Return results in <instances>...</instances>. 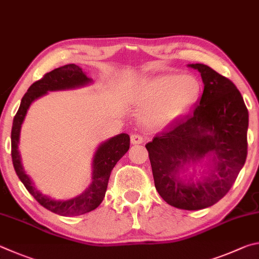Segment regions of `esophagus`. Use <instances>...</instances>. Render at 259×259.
Listing matches in <instances>:
<instances>
[{
	"mask_svg": "<svg viewBox=\"0 0 259 259\" xmlns=\"http://www.w3.org/2000/svg\"><path fill=\"white\" fill-rule=\"evenodd\" d=\"M131 142L133 144H141L144 142V138L140 134H132L131 135Z\"/></svg>",
	"mask_w": 259,
	"mask_h": 259,
	"instance_id": "34e87169",
	"label": "esophagus"
}]
</instances>
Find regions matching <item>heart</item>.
Segmentation results:
<instances>
[{
	"label": "heart",
	"mask_w": 259,
	"mask_h": 259,
	"mask_svg": "<svg viewBox=\"0 0 259 259\" xmlns=\"http://www.w3.org/2000/svg\"><path fill=\"white\" fill-rule=\"evenodd\" d=\"M201 86L192 75H162L140 86L134 102L147 108L144 121L151 127H162L173 122L197 101Z\"/></svg>",
	"instance_id": "b5f03b06"
}]
</instances>
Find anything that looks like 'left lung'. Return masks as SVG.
<instances>
[{"label": "left lung", "instance_id": "obj_1", "mask_svg": "<svg viewBox=\"0 0 259 259\" xmlns=\"http://www.w3.org/2000/svg\"><path fill=\"white\" fill-rule=\"evenodd\" d=\"M200 72L203 93L196 109L157 134L146 148L155 187L168 205L198 210L220 201L237 180L248 153V109L232 81L202 63L189 65ZM213 155L209 178L185 185L183 166Z\"/></svg>", "mask_w": 259, "mask_h": 259}]
</instances>
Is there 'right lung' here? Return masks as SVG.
I'll use <instances>...</instances> for the list:
<instances>
[{"instance_id":"1","label":"right lung","mask_w":259,"mask_h":259,"mask_svg":"<svg viewBox=\"0 0 259 259\" xmlns=\"http://www.w3.org/2000/svg\"><path fill=\"white\" fill-rule=\"evenodd\" d=\"M89 81H91L89 77L74 63L47 72L42 78L30 85L28 91L22 97L20 107L13 118L11 131V156L18 178L25 185L27 191L36 199L39 205H42L54 214L61 216L83 215L91 210H94L102 202L112 168L130 149L128 134L121 133L108 140L107 142L99 147L93 160V182L80 196L69 199V200H54V199L44 196L37 191L22 169L20 156L18 152L20 128L27 110L35 99L42 97L48 91L74 89L88 84Z\"/></svg>"}]
</instances>
